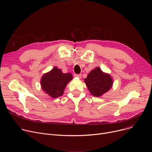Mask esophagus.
<instances>
[{
    "instance_id": "obj_1",
    "label": "esophagus",
    "mask_w": 152,
    "mask_h": 152,
    "mask_svg": "<svg viewBox=\"0 0 152 152\" xmlns=\"http://www.w3.org/2000/svg\"><path fill=\"white\" fill-rule=\"evenodd\" d=\"M74 76L76 77L81 78L82 77V75L81 74H74Z\"/></svg>"
}]
</instances>
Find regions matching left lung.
<instances>
[{
    "mask_svg": "<svg viewBox=\"0 0 152 152\" xmlns=\"http://www.w3.org/2000/svg\"><path fill=\"white\" fill-rule=\"evenodd\" d=\"M84 82L90 92L95 97H100L108 92L113 84L111 76L103 73L99 67L90 72L84 79Z\"/></svg>",
    "mask_w": 152,
    "mask_h": 152,
    "instance_id": "left-lung-1",
    "label": "left lung"
}]
</instances>
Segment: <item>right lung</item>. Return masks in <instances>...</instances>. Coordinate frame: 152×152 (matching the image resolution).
Masks as SVG:
<instances>
[{
    "mask_svg": "<svg viewBox=\"0 0 152 152\" xmlns=\"http://www.w3.org/2000/svg\"><path fill=\"white\" fill-rule=\"evenodd\" d=\"M73 79L71 73H63L57 67L44 74L41 79L42 89L53 98L61 96L66 86Z\"/></svg>",
    "mask_w": 152,
    "mask_h": 152,
    "instance_id": "add662e5",
    "label": "right lung"
}]
</instances>
